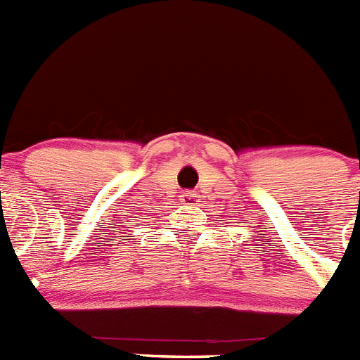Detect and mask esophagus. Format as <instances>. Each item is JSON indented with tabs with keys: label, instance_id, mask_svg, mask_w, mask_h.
Returning <instances> with one entry per match:
<instances>
[{
	"label": "esophagus",
	"instance_id": "esophagus-1",
	"mask_svg": "<svg viewBox=\"0 0 360 360\" xmlns=\"http://www.w3.org/2000/svg\"><path fill=\"white\" fill-rule=\"evenodd\" d=\"M195 198H198V195H195L193 192H183V193H181V201H183L184 205H192V202L195 201Z\"/></svg>",
	"mask_w": 360,
	"mask_h": 360
}]
</instances>
